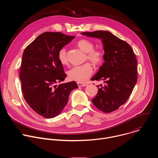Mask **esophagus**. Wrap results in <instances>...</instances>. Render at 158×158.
<instances>
[{
    "label": "esophagus",
    "mask_w": 158,
    "mask_h": 158,
    "mask_svg": "<svg viewBox=\"0 0 158 158\" xmlns=\"http://www.w3.org/2000/svg\"><path fill=\"white\" fill-rule=\"evenodd\" d=\"M77 85L79 87H84V86L87 85L86 84H83V83H81V82H77Z\"/></svg>",
    "instance_id": "obj_1"
}]
</instances>
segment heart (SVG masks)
<instances>
[{
  "instance_id": "heart-1",
  "label": "heart",
  "mask_w": 158,
  "mask_h": 158,
  "mask_svg": "<svg viewBox=\"0 0 158 158\" xmlns=\"http://www.w3.org/2000/svg\"><path fill=\"white\" fill-rule=\"evenodd\" d=\"M76 45L82 52L85 53L86 59L96 65H98L102 62L104 52L101 50L94 49V44L92 41L83 39L79 40ZM57 57L59 61L62 65H66L68 63L65 48H62L59 51ZM93 72V68L91 64L85 63L83 65L73 67L67 72V74L71 80L84 83L92 75Z\"/></svg>"
}]
</instances>
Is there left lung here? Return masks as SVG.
Segmentation results:
<instances>
[{"label":"left lung","instance_id":"8db88e82","mask_svg":"<svg viewBox=\"0 0 158 158\" xmlns=\"http://www.w3.org/2000/svg\"><path fill=\"white\" fill-rule=\"evenodd\" d=\"M81 34L101 39L104 51V62L91 79L103 81L104 85H98V94L92 102L106 113L116 110L127 101L137 82L138 64L134 51L126 42L109 31Z\"/></svg>","mask_w":158,"mask_h":158}]
</instances>
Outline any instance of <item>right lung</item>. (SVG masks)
I'll return each instance as SVG.
<instances>
[{
    "label": "right lung",
    "mask_w": 158,
    "mask_h": 158,
    "mask_svg": "<svg viewBox=\"0 0 158 158\" xmlns=\"http://www.w3.org/2000/svg\"><path fill=\"white\" fill-rule=\"evenodd\" d=\"M75 37L61 32H46L39 35L25 49L20 71L22 92L29 106L46 118L58 116L68 101L74 81H64L66 74L58 60L59 51Z\"/></svg>",
    "instance_id": "add662e5"
}]
</instances>
